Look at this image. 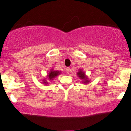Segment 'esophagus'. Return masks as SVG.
Wrapping results in <instances>:
<instances>
[{"instance_id": "esophagus-1", "label": "esophagus", "mask_w": 131, "mask_h": 131, "mask_svg": "<svg viewBox=\"0 0 131 131\" xmlns=\"http://www.w3.org/2000/svg\"><path fill=\"white\" fill-rule=\"evenodd\" d=\"M66 70H67V73H68V74H69L70 72V71H71L70 68H67V69H66Z\"/></svg>"}]
</instances>
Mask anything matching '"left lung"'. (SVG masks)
I'll list each match as a JSON object with an SVG mask.
<instances>
[{
  "label": "left lung",
  "instance_id": "left-lung-1",
  "mask_svg": "<svg viewBox=\"0 0 131 131\" xmlns=\"http://www.w3.org/2000/svg\"><path fill=\"white\" fill-rule=\"evenodd\" d=\"M77 75L78 76V78L82 81V83L84 84H88V83H89L90 82V79L88 78V76L85 75V72L83 70H78V72L77 73Z\"/></svg>",
  "mask_w": 131,
  "mask_h": 131
}]
</instances>
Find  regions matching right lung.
I'll return each mask as SVG.
<instances>
[{"mask_svg":"<svg viewBox=\"0 0 131 131\" xmlns=\"http://www.w3.org/2000/svg\"><path fill=\"white\" fill-rule=\"evenodd\" d=\"M61 73V71H56L54 70L53 69H51L49 71V73H48L47 78H45L44 79H43L42 83L44 84L45 85H49V81H52V80H53V79H55V78L57 77L59 74H60Z\"/></svg>","mask_w":131,"mask_h":131,"instance_id":"obj_1","label":"right lung"}]
</instances>
